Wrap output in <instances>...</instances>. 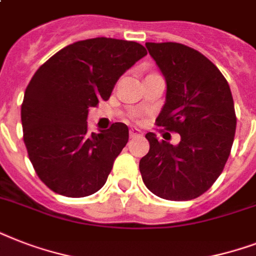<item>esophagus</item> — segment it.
Instances as JSON below:
<instances>
[{
    "instance_id": "34e87169",
    "label": "esophagus",
    "mask_w": 256,
    "mask_h": 256,
    "mask_svg": "<svg viewBox=\"0 0 256 256\" xmlns=\"http://www.w3.org/2000/svg\"><path fill=\"white\" fill-rule=\"evenodd\" d=\"M140 134H142V132H140V128H130V136H132V138H134V136H140Z\"/></svg>"
}]
</instances>
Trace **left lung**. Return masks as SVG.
<instances>
[{"mask_svg":"<svg viewBox=\"0 0 256 256\" xmlns=\"http://www.w3.org/2000/svg\"><path fill=\"white\" fill-rule=\"evenodd\" d=\"M166 81L156 124L178 132L171 144L148 132L150 150L140 160L148 190L168 200L198 198L218 179L234 142L236 116L226 78L203 54L176 42H146Z\"/></svg>","mask_w":256,"mask_h":256,"instance_id":"left-lung-1","label":"left lung"}]
</instances>
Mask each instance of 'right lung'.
<instances>
[{
	"label": "right lung",
	"mask_w": 256,
	"mask_h": 256,
	"mask_svg": "<svg viewBox=\"0 0 256 256\" xmlns=\"http://www.w3.org/2000/svg\"><path fill=\"white\" fill-rule=\"evenodd\" d=\"M148 54L138 42L90 38L49 58L29 82L21 106L24 142L42 182L70 198L102 188L128 140V128L88 132V108L108 100L116 81Z\"/></svg>",
	"instance_id": "add662e5"
}]
</instances>
